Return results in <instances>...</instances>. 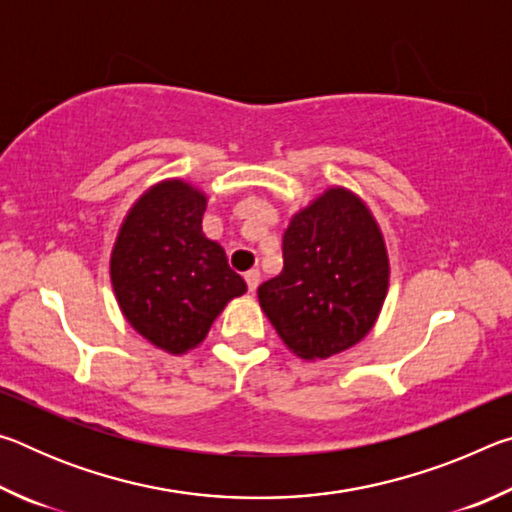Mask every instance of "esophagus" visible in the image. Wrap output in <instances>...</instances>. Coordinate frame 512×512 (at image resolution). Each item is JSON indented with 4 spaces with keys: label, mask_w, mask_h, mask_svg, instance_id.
I'll use <instances>...</instances> for the list:
<instances>
[{
    "label": "esophagus",
    "mask_w": 512,
    "mask_h": 512,
    "mask_svg": "<svg viewBox=\"0 0 512 512\" xmlns=\"http://www.w3.org/2000/svg\"><path fill=\"white\" fill-rule=\"evenodd\" d=\"M246 284H248V291H257L259 287V271L257 268H250V271H246Z\"/></svg>",
    "instance_id": "esophagus-1"
}]
</instances>
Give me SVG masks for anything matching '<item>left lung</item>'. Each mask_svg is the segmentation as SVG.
I'll return each mask as SVG.
<instances>
[{"mask_svg": "<svg viewBox=\"0 0 512 512\" xmlns=\"http://www.w3.org/2000/svg\"><path fill=\"white\" fill-rule=\"evenodd\" d=\"M282 250V273L257 298L284 345L307 361L357 345L377 323L391 275L368 205L345 187L325 189L293 214Z\"/></svg>", "mask_w": 512, "mask_h": 512, "instance_id": "1", "label": "left lung"}]
</instances>
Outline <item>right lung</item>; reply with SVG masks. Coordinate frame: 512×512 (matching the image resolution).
Instances as JSON below:
<instances>
[{"label":"right lung","mask_w":512,"mask_h":512,"mask_svg":"<svg viewBox=\"0 0 512 512\" xmlns=\"http://www.w3.org/2000/svg\"><path fill=\"white\" fill-rule=\"evenodd\" d=\"M207 196L169 178L137 198L110 255V282L137 334L169 354L194 350L246 282L203 232Z\"/></svg>","instance_id":"right-lung-1"}]
</instances>
